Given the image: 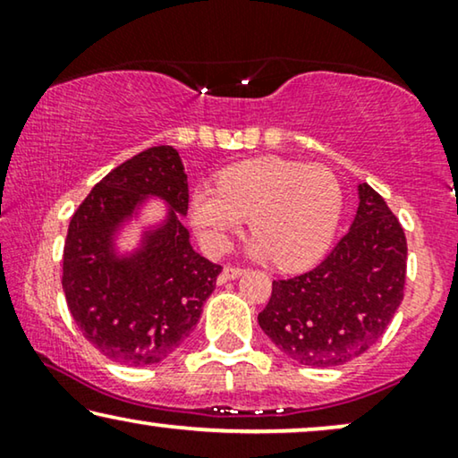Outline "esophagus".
<instances>
[{
	"label": "esophagus",
	"mask_w": 458,
	"mask_h": 458,
	"mask_svg": "<svg viewBox=\"0 0 458 458\" xmlns=\"http://www.w3.org/2000/svg\"><path fill=\"white\" fill-rule=\"evenodd\" d=\"M243 271L240 267H225L223 268V273H221V277H218V281H221V284H225V281H231V279H237L240 277Z\"/></svg>",
	"instance_id": "34e87169"
}]
</instances>
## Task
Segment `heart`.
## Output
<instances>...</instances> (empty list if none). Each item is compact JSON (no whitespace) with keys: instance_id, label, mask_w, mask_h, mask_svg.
<instances>
[{"instance_id":"1","label":"heart","mask_w":458,"mask_h":458,"mask_svg":"<svg viewBox=\"0 0 458 458\" xmlns=\"http://www.w3.org/2000/svg\"><path fill=\"white\" fill-rule=\"evenodd\" d=\"M342 185L331 168L279 156L243 160L198 187L190 199L193 229L210 254H223L250 218V254L273 256L284 268L310 265L334 240Z\"/></svg>"}]
</instances>
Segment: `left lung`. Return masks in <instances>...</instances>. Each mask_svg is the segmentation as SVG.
I'll list each match as a JSON object with an SVG mask.
<instances>
[{"instance_id": "obj_1", "label": "left lung", "mask_w": 458, "mask_h": 458, "mask_svg": "<svg viewBox=\"0 0 458 458\" xmlns=\"http://www.w3.org/2000/svg\"><path fill=\"white\" fill-rule=\"evenodd\" d=\"M406 237L384 198L359 185L350 231L321 265L273 281L259 325L292 360L340 367L384 335L404 298Z\"/></svg>"}]
</instances>
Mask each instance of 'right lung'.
Returning <instances> with one entry per match:
<instances>
[{
    "label": "right lung",
    "mask_w": 458,
    "mask_h": 458,
    "mask_svg": "<svg viewBox=\"0 0 458 458\" xmlns=\"http://www.w3.org/2000/svg\"><path fill=\"white\" fill-rule=\"evenodd\" d=\"M149 197L165 202V216L142 230L133 250H121L123 225L139 220ZM187 204L181 156L158 146L106 174L71 218L62 260L66 304L85 340L110 360L160 362L199 321L223 267L191 248Z\"/></svg>",
    "instance_id": "obj_1"
}]
</instances>
